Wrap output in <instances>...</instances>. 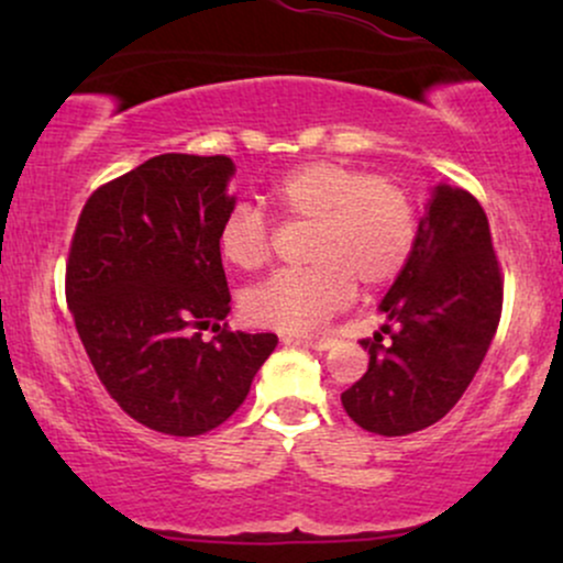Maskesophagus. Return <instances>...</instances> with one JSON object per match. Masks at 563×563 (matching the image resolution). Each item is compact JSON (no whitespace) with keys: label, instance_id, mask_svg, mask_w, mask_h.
<instances>
[{"label":"esophagus","instance_id":"1","mask_svg":"<svg viewBox=\"0 0 563 563\" xmlns=\"http://www.w3.org/2000/svg\"><path fill=\"white\" fill-rule=\"evenodd\" d=\"M283 341H286V344H296V346L318 349V352L333 346V339H299V335H286V339H283Z\"/></svg>","mask_w":563,"mask_h":563}]
</instances>
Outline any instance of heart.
<instances>
[{"instance_id":"b5f03b06","label":"heart","mask_w":563,"mask_h":563,"mask_svg":"<svg viewBox=\"0 0 563 563\" xmlns=\"http://www.w3.org/2000/svg\"><path fill=\"white\" fill-rule=\"evenodd\" d=\"M267 200L286 222H312L303 245L309 267L280 269L245 290L243 314L254 325L320 331L352 301L354 283L367 290L389 286L416 249V200L389 174L309 161L277 177ZM217 251L243 273L262 269L273 256V224L254 206H235L219 222Z\"/></svg>"}]
</instances>
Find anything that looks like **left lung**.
I'll return each instance as SVG.
<instances>
[{"mask_svg":"<svg viewBox=\"0 0 563 563\" xmlns=\"http://www.w3.org/2000/svg\"><path fill=\"white\" fill-rule=\"evenodd\" d=\"M394 325L360 344L365 376L341 394L365 431L405 437L455 407L479 371L503 312V273L489 222L471 192L439 185L416 249L380 301Z\"/></svg>","mask_w":563,"mask_h":563,"instance_id":"obj_1","label":"left lung"}]
</instances>
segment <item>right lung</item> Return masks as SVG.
I'll list each match as a JSON object with an SVG mask.
<instances>
[{
	"label": "right lung",
	"mask_w": 563,
	"mask_h": 563,
	"mask_svg": "<svg viewBox=\"0 0 563 563\" xmlns=\"http://www.w3.org/2000/svg\"><path fill=\"white\" fill-rule=\"evenodd\" d=\"M232 172L228 156L164 153L97 187L70 238L66 301L89 363L113 402L161 434L228 421L277 344L219 325L230 288L217 228L235 209Z\"/></svg>",
	"instance_id": "add662e5"
}]
</instances>
